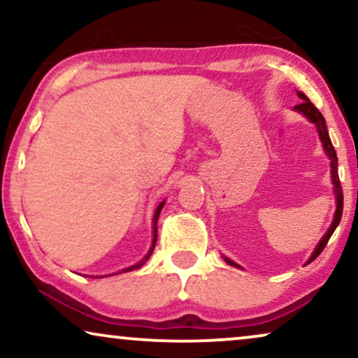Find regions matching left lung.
Segmentation results:
<instances>
[{
    "instance_id": "8db88e82",
    "label": "left lung",
    "mask_w": 358,
    "mask_h": 358,
    "mask_svg": "<svg viewBox=\"0 0 358 358\" xmlns=\"http://www.w3.org/2000/svg\"><path fill=\"white\" fill-rule=\"evenodd\" d=\"M296 94H298V97H300V99H301V102H300V104H298V106L293 107V110L300 112L301 115H305L306 119L311 122V124H315L316 130H317V135H320V140H321V143H322V148H324L327 158H329V161H331V163H329V164H331V182H332V189H334V195H336V212H334V218H332V223H331L329 229H327V231L324 233V236L321 238V241L316 244L315 251H313L310 259H308V261H306V264H310V262L315 261V259L322 252V249L326 248V244H327V241H329V238L332 236V233L336 231L337 224L341 223L342 208H344V195H342V187H341L339 174H337V155H336L334 146H332V143H331L329 131H327L324 117H322L321 112L317 110L315 106H313V102H311L310 99H308V97H306L305 94H303L301 91H296ZM223 259H224V262L229 264V266L238 267V268L241 267V266H239V264L233 262L231 259H228L227 256H223ZM306 264H305V266H306Z\"/></svg>"
}]
</instances>
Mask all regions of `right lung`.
I'll list each match as a JSON object with an SVG mask.
<instances>
[{"instance_id":"add662e5","label":"right lung","mask_w":358,"mask_h":358,"mask_svg":"<svg viewBox=\"0 0 358 358\" xmlns=\"http://www.w3.org/2000/svg\"><path fill=\"white\" fill-rule=\"evenodd\" d=\"M164 202H166V200H163V202H161V203L158 205V208H156V212H155V217H153V241H151L150 251L146 252L145 257L141 259V261L136 262L135 266H130V267H127V268H122L120 272H130V271H135V268H140L146 261H148L151 254H153V249H155V246H156V239H158V218H159L161 210H163V207H164ZM110 275H115V273H110Z\"/></svg>"}]
</instances>
